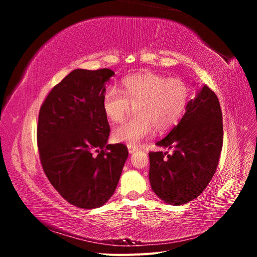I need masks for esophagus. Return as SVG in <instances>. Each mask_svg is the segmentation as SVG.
<instances>
[{"instance_id": "obj_1", "label": "esophagus", "mask_w": 257, "mask_h": 257, "mask_svg": "<svg viewBox=\"0 0 257 257\" xmlns=\"http://www.w3.org/2000/svg\"><path fill=\"white\" fill-rule=\"evenodd\" d=\"M127 149H128V152H130V153H134L135 151H137V150H138V147L128 145V146H127Z\"/></svg>"}]
</instances>
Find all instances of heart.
<instances>
[{
  "label": "heart",
  "instance_id": "obj_1",
  "mask_svg": "<svg viewBox=\"0 0 257 257\" xmlns=\"http://www.w3.org/2000/svg\"><path fill=\"white\" fill-rule=\"evenodd\" d=\"M190 88L179 78H167L155 73H142L121 81V90L109 87L103 93L102 106L111 122L122 121L132 106L136 118L122 123L112 132L116 143L136 146L143 139L174 126L184 112Z\"/></svg>",
  "mask_w": 257,
  "mask_h": 257
}]
</instances>
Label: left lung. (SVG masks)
<instances>
[{"mask_svg":"<svg viewBox=\"0 0 257 257\" xmlns=\"http://www.w3.org/2000/svg\"><path fill=\"white\" fill-rule=\"evenodd\" d=\"M157 146L174 149L150 152L149 180L153 192L174 206L195 199L215 173L223 146L219 99L207 85L186 105L185 113Z\"/></svg>","mask_w":257,"mask_h":257,"instance_id":"1","label":"left lung"}]
</instances>
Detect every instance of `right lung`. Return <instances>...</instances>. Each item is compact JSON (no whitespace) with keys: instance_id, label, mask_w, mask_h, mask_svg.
Masks as SVG:
<instances>
[{"instance_id":"right-lung-1","label":"right lung","mask_w":257,"mask_h":257,"mask_svg":"<svg viewBox=\"0 0 257 257\" xmlns=\"http://www.w3.org/2000/svg\"><path fill=\"white\" fill-rule=\"evenodd\" d=\"M114 75L109 68L74 69L49 92L37 124L44 172L60 195L78 208L94 209L118 185L128 151L108 145L110 133L102 98Z\"/></svg>"}]
</instances>
